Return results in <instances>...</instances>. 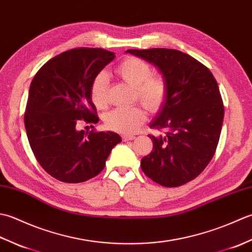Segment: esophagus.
Masks as SVG:
<instances>
[{
  "mask_svg": "<svg viewBox=\"0 0 252 252\" xmlns=\"http://www.w3.org/2000/svg\"><path fill=\"white\" fill-rule=\"evenodd\" d=\"M134 138H135L134 135H127V134H123V135H122V140L125 141V142H126V141H132V140H134Z\"/></svg>",
  "mask_w": 252,
  "mask_h": 252,
  "instance_id": "esophagus-1",
  "label": "esophagus"
}]
</instances>
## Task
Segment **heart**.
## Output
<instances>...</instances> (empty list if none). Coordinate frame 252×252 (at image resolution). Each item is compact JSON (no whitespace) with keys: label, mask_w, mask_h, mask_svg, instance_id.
<instances>
[{"label":"heart","mask_w":252,"mask_h":252,"mask_svg":"<svg viewBox=\"0 0 252 252\" xmlns=\"http://www.w3.org/2000/svg\"><path fill=\"white\" fill-rule=\"evenodd\" d=\"M123 81L134 88L138 100L152 111L158 110L167 99L168 85L161 76L152 74L148 63L141 58L129 56L115 69ZM109 80L105 72L94 77L91 84L90 95L93 104L101 109L108 104ZM146 120V111L141 106L118 107L106 115L105 125L108 129L125 134L134 133Z\"/></svg>","instance_id":"1"}]
</instances>
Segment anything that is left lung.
<instances>
[{
  "instance_id": "left-lung-1",
  "label": "left lung",
  "mask_w": 252,
  "mask_h": 252,
  "mask_svg": "<svg viewBox=\"0 0 252 252\" xmlns=\"http://www.w3.org/2000/svg\"><path fill=\"white\" fill-rule=\"evenodd\" d=\"M154 63L168 85L167 99L151 127L153 152L141 168L164 187H178L196 179L210 162L220 140L224 105L217 80L209 69L186 53L170 49L127 50Z\"/></svg>"
}]
</instances>
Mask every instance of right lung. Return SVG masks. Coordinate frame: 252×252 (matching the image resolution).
Returning a JSON list of instances; mask_svg holds the SVG:
<instances>
[{"label": "right lung", "instance_id": "add662e5", "mask_svg": "<svg viewBox=\"0 0 252 252\" xmlns=\"http://www.w3.org/2000/svg\"><path fill=\"white\" fill-rule=\"evenodd\" d=\"M115 57L104 49L76 47L46 62L30 84L25 112L30 147L41 167L63 183H82L100 173L121 142L114 132L79 130L80 120H99L91 84Z\"/></svg>", "mask_w": 252, "mask_h": 252}]
</instances>
